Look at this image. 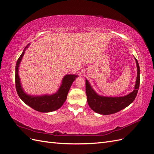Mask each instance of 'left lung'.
Masks as SVG:
<instances>
[{
  "label": "left lung",
  "mask_w": 154,
  "mask_h": 154,
  "mask_svg": "<svg viewBox=\"0 0 154 154\" xmlns=\"http://www.w3.org/2000/svg\"><path fill=\"white\" fill-rule=\"evenodd\" d=\"M137 67V77L135 89L128 95L122 97H105L98 95L86 80V93L90 107L94 112L103 115H111L127 107L135 100L140 85V67L135 58Z\"/></svg>",
  "instance_id": "1"
}]
</instances>
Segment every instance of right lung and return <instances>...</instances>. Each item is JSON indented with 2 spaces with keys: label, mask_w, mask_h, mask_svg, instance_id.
<instances>
[{
  "label": "right lung",
  "mask_w": 154,
  "mask_h": 154,
  "mask_svg": "<svg viewBox=\"0 0 154 154\" xmlns=\"http://www.w3.org/2000/svg\"><path fill=\"white\" fill-rule=\"evenodd\" d=\"M30 44L27 45L25 49L23 50L21 56L19 57L15 66V88L19 97L22 101L27 105L30 106L33 109L37 111L42 112H49L60 108L66 100L69 88L72 86L73 82L75 79L78 75H66L62 79V85L59 88L57 92L52 94V95H43V96H30L26 94L21 85L20 79L19 77L18 70L19 66L23 55L25 54V50L28 48Z\"/></svg>",
  "instance_id": "right-lung-1"
}]
</instances>
